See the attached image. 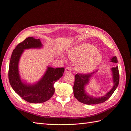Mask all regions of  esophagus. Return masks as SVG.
I'll use <instances>...</instances> for the list:
<instances>
[{"mask_svg": "<svg viewBox=\"0 0 131 131\" xmlns=\"http://www.w3.org/2000/svg\"><path fill=\"white\" fill-rule=\"evenodd\" d=\"M71 72H72V68H71L70 67H67L65 69V71H64L65 73H69Z\"/></svg>", "mask_w": 131, "mask_h": 131, "instance_id": "34e87169", "label": "esophagus"}]
</instances>
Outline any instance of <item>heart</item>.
<instances>
[{
	"label": "heart",
	"instance_id": "1",
	"mask_svg": "<svg viewBox=\"0 0 131 131\" xmlns=\"http://www.w3.org/2000/svg\"><path fill=\"white\" fill-rule=\"evenodd\" d=\"M68 57L77 62L75 68L81 73L92 72L100 64L102 54L94 46L89 43H81L73 47L67 52Z\"/></svg>",
	"mask_w": 131,
	"mask_h": 131
}]
</instances>
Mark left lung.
<instances>
[{"label": "left lung", "mask_w": 131, "mask_h": 131, "mask_svg": "<svg viewBox=\"0 0 131 131\" xmlns=\"http://www.w3.org/2000/svg\"><path fill=\"white\" fill-rule=\"evenodd\" d=\"M111 62L114 63H117V59L116 56H114L111 59ZM114 86L110 91L107 93L105 96L93 98L89 96L86 94L85 91V86L88 84L90 78L97 72H92L86 74L78 73L75 75V81L73 86L74 97L81 103L84 104L91 105V104H97L103 103L112 96V95L117 88L118 83H119L120 75L118 72V67H114L112 68Z\"/></svg>", "instance_id": "left-lung-1"}]
</instances>
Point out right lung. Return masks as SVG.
Here are the masks:
<instances>
[{"label": "right lung", "instance_id": "1", "mask_svg": "<svg viewBox=\"0 0 131 131\" xmlns=\"http://www.w3.org/2000/svg\"><path fill=\"white\" fill-rule=\"evenodd\" d=\"M42 44L40 39L28 37L15 47L11 54L9 67V80L12 88L19 96L31 103H40L50 99L54 92V84L61 78L64 68H53L49 67L44 75L37 84L27 85L23 82L18 73L19 59L25 49L40 48Z\"/></svg>", "mask_w": 131, "mask_h": 131}]
</instances>
